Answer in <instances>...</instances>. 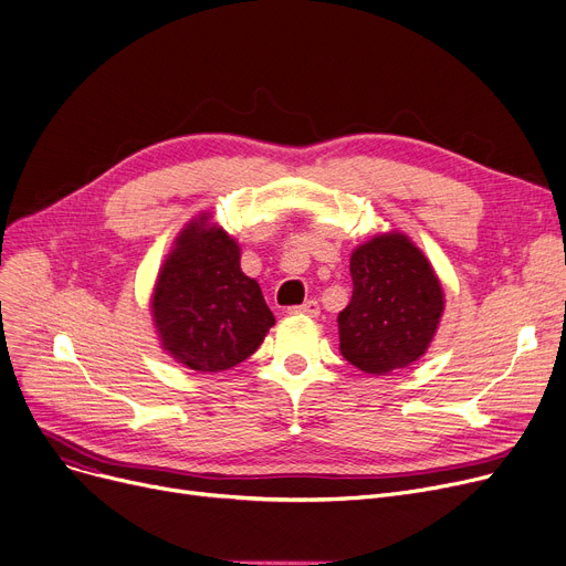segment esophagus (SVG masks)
Here are the masks:
<instances>
[{
	"instance_id": "1",
	"label": "esophagus",
	"mask_w": 566,
	"mask_h": 566,
	"mask_svg": "<svg viewBox=\"0 0 566 566\" xmlns=\"http://www.w3.org/2000/svg\"><path fill=\"white\" fill-rule=\"evenodd\" d=\"M289 314H303V316L316 318V316L321 314V307H318L316 301H307V303H303V305H298V307H291Z\"/></svg>"
}]
</instances>
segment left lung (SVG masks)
<instances>
[{
  "label": "left lung",
  "mask_w": 566,
  "mask_h": 566,
  "mask_svg": "<svg viewBox=\"0 0 566 566\" xmlns=\"http://www.w3.org/2000/svg\"><path fill=\"white\" fill-rule=\"evenodd\" d=\"M353 295L339 312V350L385 376L420 360L444 310L440 280L406 233H378L350 254Z\"/></svg>",
  "instance_id": "1"
}]
</instances>
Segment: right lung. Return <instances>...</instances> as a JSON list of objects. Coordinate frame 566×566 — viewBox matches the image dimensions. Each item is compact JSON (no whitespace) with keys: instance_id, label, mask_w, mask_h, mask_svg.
<instances>
[{"instance_id":"1","label":"right lung","mask_w":566,"mask_h":566,"mask_svg":"<svg viewBox=\"0 0 566 566\" xmlns=\"http://www.w3.org/2000/svg\"><path fill=\"white\" fill-rule=\"evenodd\" d=\"M151 314L163 348L199 374L248 360L275 325L261 286L241 271V248L208 224V216L178 233L158 273Z\"/></svg>"}]
</instances>
